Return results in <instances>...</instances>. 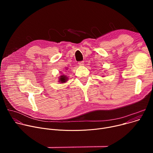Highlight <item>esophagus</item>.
<instances>
[{
	"instance_id": "1",
	"label": "esophagus",
	"mask_w": 153,
	"mask_h": 153,
	"mask_svg": "<svg viewBox=\"0 0 153 153\" xmlns=\"http://www.w3.org/2000/svg\"><path fill=\"white\" fill-rule=\"evenodd\" d=\"M78 64L79 65H80V66H82V65H84V62L83 61H80V62H78Z\"/></svg>"
}]
</instances>
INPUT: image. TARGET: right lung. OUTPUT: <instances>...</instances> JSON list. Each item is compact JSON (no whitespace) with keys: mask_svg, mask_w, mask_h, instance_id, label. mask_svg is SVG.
Returning <instances> with one entry per match:
<instances>
[{"mask_svg":"<svg viewBox=\"0 0 153 153\" xmlns=\"http://www.w3.org/2000/svg\"><path fill=\"white\" fill-rule=\"evenodd\" d=\"M67 77H66V76H64V75H63V76H61L60 77V79H59V82H60L61 83H64V82H67Z\"/></svg>","mask_w":153,"mask_h":153,"instance_id":"1","label":"right lung"}]
</instances>
